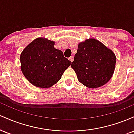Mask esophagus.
Listing matches in <instances>:
<instances>
[{"instance_id":"obj_1","label":"esophagus","mask_w":134,"mask_h":134,"mask_svg":"<svg viewBox=\"0 0 134 134\" xmlns=\"http://www.w3.org/2000/svg\"><path fill=\"white\" fill-rule=\"evenodd\" d=\"M69 60L70 61V62H73V60H74V57H73V56H71V57H70L69 58Z\"/></svg>"}]
</instances>
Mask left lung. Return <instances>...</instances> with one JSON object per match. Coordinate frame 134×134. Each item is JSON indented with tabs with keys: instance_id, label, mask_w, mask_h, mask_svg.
Returning a JSON list of instances; mask_svg holds the SVG:
<instances>
[{
	"instance_id": "1",
	"label": "left lung",
	"mask_w": 134,
	"mask_h": 134,
	"mask_svg": "<svg viewBox=\"0 0 134 134\" xmlns=\"http://www.w3.org/2000/svg\"><path fill=\"white\" fill-rule=\"evenodd\" d=\"M78 48L71 67L79 82L90 88H97L108 82L115 70V53L95 39L81 43Z\"/></svg>"
}]
</instances>
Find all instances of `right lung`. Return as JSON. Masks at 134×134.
I'll list each match as a JSON object with an SVG mask.
<instances>
[{"label": "right lung", "mask_w": 134, "mask_h": 134, "mask_svg": "<svg viewBox=\"0 0 134 134\" xmlns=\"http://www.w3.org/2000/svg\"><path fill=\"white\" fill-rule=\"evenodd\" d=\"M54 42L40 38L32 41L21 54V70L30 82L38 87H50L62 77L71 62L54 48Z\"/></svg>", "instance_id": "add662e5"}]
</instances>
